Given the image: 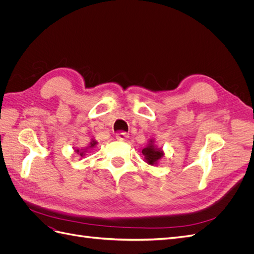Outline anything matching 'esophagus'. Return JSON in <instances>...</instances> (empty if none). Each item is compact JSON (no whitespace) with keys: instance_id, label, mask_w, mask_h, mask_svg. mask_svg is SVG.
Returning <instances> with one entry per match:
<instances>
[{"instance_id":"1","label":"esophagus","mask_w":254,"mask_h":254,"mask_svg":"<svg viewBox=\"0 0 254 254\" xmlns=\"http://www.w3.org/2000/svg\"><path fill=\"white\" fill-rule=\"evenodd\" d=\"M115 137H117V140H119V141H125L128 137V135L124 131H120V132H117V134H115Z\"/></svg>"}]
</instances>
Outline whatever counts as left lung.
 <instances>
[{
	"label": "left lung",
	"instance_id": "obj_1",
	"mask_svg": "<svg viewBox=\"0 0 254 254\" xmlns=\"http://www.w3.org/2000/svg\"><path fill=\"white\" fill-rule=\"evenodd\" d=\"M142 152H143V155L145 156L146 160L148 161V163L151 164V165L156 164L157 161H158L161 157H163V152L161 151V150H159V149H156L155 147H153L152 145L148 146V147L144 148V149L142 150Z\"/></svg>",
	"mask_w": 254,
	"mask_h": 254
}]
</instances>
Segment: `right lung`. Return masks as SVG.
<instances>
[{
    "mask_svg": "<svg viewBox=\"0 0 254 254\" xmlns=\"http://www.w3.org/2000/svg\"><path fill=\"white\" fill-rule=\"evenodd\" d=\"M97 144V142L96 141H92L91 143H90V146L88 148H92V147H94V146ZM77 152H79V150H77ZM82 153H83V151L82 152H80V156H82Z\"/></svg>",
    "mask_w": 254,
    "mask_h": 254,
    "instance_id": "add662e5",
    "label": "right lung"
}]
</instances>
